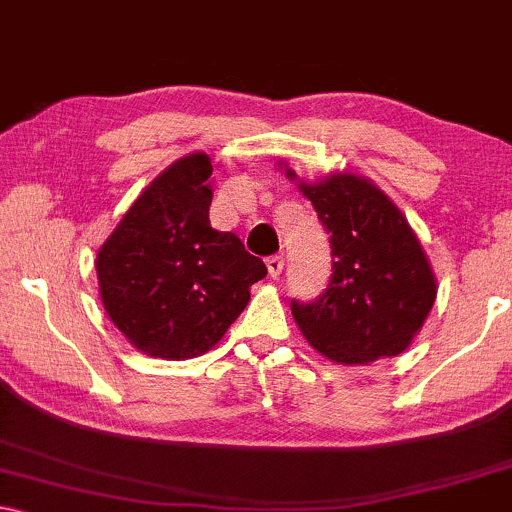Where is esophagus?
<instances>
[{"label": "esophagus", "mask_w": 512, "mask_h": 512, "mask_svg": "<svg viewBox=\"0 0 512 512\" xmlns=\"http://www.w3.org/2000/svg\"><path fill=\"white\" fill-rule=\"evenodd\" d=\"M266 266H268L270 277H280L282 275V268H285V258H282V256H270L268 261H266Z\"/></svg>", "instance_id": "1"}]
</instances>
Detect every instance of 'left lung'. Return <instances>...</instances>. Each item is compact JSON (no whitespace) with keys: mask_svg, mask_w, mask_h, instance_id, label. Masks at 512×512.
Segmentation results:
<instances>
[{"mask_svg":"<svg viewBox=\"0 0 512 512\" xmlns=\"http://www.w3.org/2000/svg\"><path fill=\"white\" fill-rule=\"evenodd\" d=\"M301 192L330 235L332 275L313 301H292L296 325L337 363L399 356L437 299L434 273L408 220L382 189L351 173L301 182Z\"/></svg>","mask_w":512,"mask_h":512,"instance_id":"8db88e82","label":"left lung"}]
</instances>
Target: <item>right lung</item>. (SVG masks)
Instances as JSON below:
<instances>
[{"instance_id":"1","label":"right lung","mask_w":512,"mask_h":512,"mask_svg":"<svg viewBox=\"0 0 512 512\" xmlns=\"http://www.w3.org/2000/svg\"><path fill=\"white\" fill-rule=\"evenodd\" d=\"M211 173L201 151L175 161L97 254L106 313L149 356L206 353L249 304V287L268 275L235 232L211 227Z\"/></svg>"}]
</instances>
